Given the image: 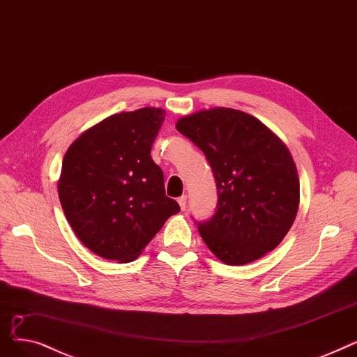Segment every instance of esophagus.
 <instances>
[{"instance_id": "34e87169", "label": "esophagus", "mask_w": 357, "mask_h": 357, "mask_svg": "<svg viewBox=\"0 0 357 357\" xmlns=\"http://www.w3.org/2000/svg\"><path fill=\"white\" fill-rule=\"evenodd\" d=\"M178 205H180V208H181V211H184L185 209V203H188V196L185 195H183V196H180L178 197Z\"/></svg>"}]
</instances>
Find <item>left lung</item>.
Segmentation results:
<instances>
[{
  "instance_id": "1",
  "label": "left lung",
  "mask_w": 357,
  "mask_h": 357,
  "mask_svg": "<svg viewBox=\"0 0 357 357\" xmlns=\"http://www.w3.org/2000/svg\"><path fill=\"white\" fill-rule=\"evenodd\" d=\"M176 128L212 167L218 209L200 236L225 264L243 266L275 250L299 208V177L291 151L257 117L212 107L180 117Z\"/></svg>"
}]
</instances>
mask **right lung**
I'll list each match as a JSON object with an SVG mask.
<instances>
[{"mask_svg": "<svg viewBox=\"0 0 357 357\" xmlns=\"http://www.w3.org/2000/svg\"><path fill=\"white\" fill-rule=\"evenodd\" d=\"M165 119L160 107L112 114L66 149L58 180L65 218L97 256L129 263L180 212L165 196L151 148Z\"/></svg>", "mask_w": 357, "mask_h": 357, "instance_id": "obj_1", "label": "right lung"}]
</instances>
